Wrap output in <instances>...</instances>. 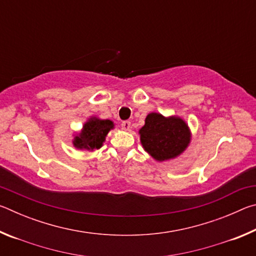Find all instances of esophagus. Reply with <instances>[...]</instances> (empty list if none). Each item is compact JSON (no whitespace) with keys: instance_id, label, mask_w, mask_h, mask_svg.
<instances>
[{"instance_id":"esophagus-1","label":"esophagus","mask_w":256,"mask_h":256,"mask_svg":"<svg viewBox=\"0 0 256 256\" xmlns=\"http://www.w3.org/2000/svg\"><path fill=\"white\" fill-rule=\"evenodd\" d=\"M120 125H122V128L125 130V131H128L131 128V122H128V120H124Z\"/></svg>"}]
</instances>
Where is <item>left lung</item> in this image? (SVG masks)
I'll use <instances>...</instances> for the list:
<instances>
[{
    "mask_svg": "<svg viewBox=\"0 0 256 256\" xmlns=\"http://www.w3.org/2000/svg\"><path fill=\"white\" fill-rule=\"evenodd\" d=\"M142 148L156 162L175 159L188 149L192 132L180 116H164L159 112L146 115L144 125L138 130Z\"/></svg>",
    "mask_w": 256,
    "mask_h": 256,
    "instance_id": "8db88e82",
    "label": "left lung"
}]
</instances>
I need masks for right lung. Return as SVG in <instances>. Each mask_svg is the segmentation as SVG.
<instances>
[{"label": "right lung", "mask_w": 256, "mask_h": 256, "mask_svg": "<svg viewBox=\"0 0 256 256\" xmlns=\"http://www.w3.org/2000/svg\"><path fill=\"white\" fill-rule=\"evenodd\" d=\"M115 128L110 120H102L92 116L82 125V128L73 136L72 144L78 150L94 151L100 149L106 141L108 132Z\"/></svg>", "instance_id": "1"}]
</instances>
